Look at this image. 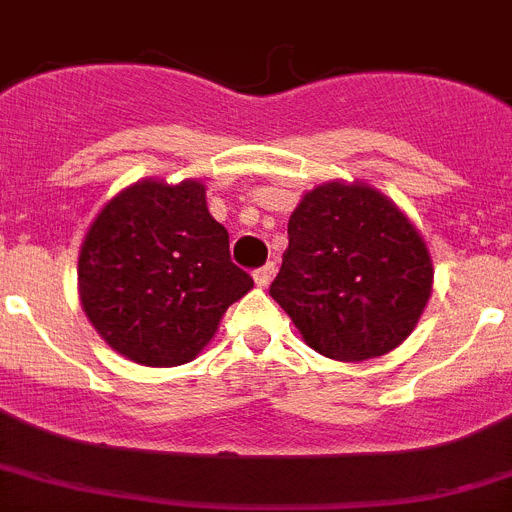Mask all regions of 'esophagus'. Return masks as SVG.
<instances>
[{
	"label": "esophagus",
	"instance_id": "obj_1",
	"mask_svg": "<svg viewBox=\"0 0 512 512\" xmlns=\"http://www.w3.org/2000/svg\"><path fill=\"white\" fill-rule=\"evenodd\" d=\"M273 275H275V265H273V262H268V265L257 268L255 273H252V278H255V283L260 288H268L270 281H273Z\"/></svg>",
	"mask_w": 512,
	"mask_h": 512
}]
</instances>
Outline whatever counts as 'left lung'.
<instances>
[{
    "label": "left lung",
    "instance_id": "1",
    "mask_svg": "<svg viewBox=\"0 0 512 512\" xmlns=\"http://www.w3.org/2000/svg\"><path fill=\"white\" fill-rule=\"evenodd\" d=\"M430 291L433 260L420 231L366 182H327L301 198L270 286L306 345L345 363L402 345Z\"/></svg>",
    "mask_w": 512,
    "mask_h": 512
}]
</instances>
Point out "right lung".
Listing matches in <instances>:
<instances>
[{
	"label": "right lung",
	"mask_w": 512,
	"mask_h": 512,
	"mask_svg": "<svg viewBox=\"0 0 512 512\" xmlns=\"http://www.w3.org/2000/svg\"><path fill=\"white\" fill-rule=\"evenodd\" d=\"M79 301L97 335L141 366L190 363L255 286L231 262L206 188L141 180L105 203L79 252Z\"/></svg>",
	"instance_id": "right-lung-1"
}]
</instances>
